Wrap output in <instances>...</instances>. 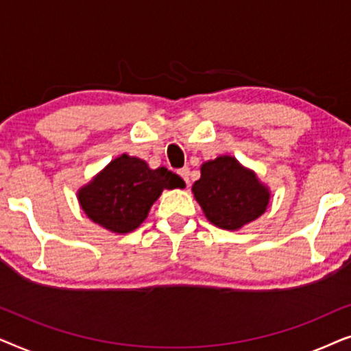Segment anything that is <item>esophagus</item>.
<instances>
[{"label": "esophagus", "mask_w": 351, "mask_h": 351, "mask_svg": "<svg viewBox=\"0 0 351 351\" xmlns=\"http://www.w3.org/2000/svg\"><path fill=\"white\" fill-rule=\"evenodd\" d=\"M177 174H179V176L182 177V179L185 180V184L189 185V182H190V179H189V176H190V169H189V167H182V169L177 171Z\"/></svg>", "instance_id": "1"}]
</instances>
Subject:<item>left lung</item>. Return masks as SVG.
Here are the masks:
<instances>
[{
  "label": "left lung",
  "instance_id": "8db88e82",
  "mask_svg": "<svg viewBox=\"0 0 351 351\" xmlns=\"http://www.w3.org/2000/svg\"><path fill=\"white\" fill-rule=\"evenodd\" d=\"M191 191L209 222L223 230H239L258 219L270 203V190L256 172L227 155L201 165Z\"/></svg>",
  "mask_w": 351,
  "mask_h": 351
}]
</instances>
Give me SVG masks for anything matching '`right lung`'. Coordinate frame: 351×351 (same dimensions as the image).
Masks as SVG:
<instances>
[{
	"label": "right lung",
	"instance_id": "right-lung-1",
	"mask_svg": "<svg viewBox=\"0 0 351 351\" xmlns=\"http://www.w3.org/2000/svg\"><path fill=\"white\" fill-rule=\"evenodd\" d=\"M184 186L185 182L172 171L150 169L141 158L124 153L81 186L78 201L93 222L123 234L141 227L162 190Z\"/></svg>",
	"mask_w": 351,
	"mask_h": 351
}]
</instances>
